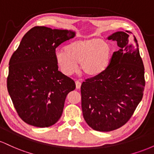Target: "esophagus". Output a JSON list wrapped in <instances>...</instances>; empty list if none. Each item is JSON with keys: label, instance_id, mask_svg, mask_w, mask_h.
Segmentation results:
<instances>
[{"label": "esophagus", "instance_id": "esophagus-1", "mask_svg": "<svg viewBox=\"0 0 154 154\" xmlns=\"http://www.w3.org/2000/svg\"><path fill=\"white\" fill-rule=\"evenodd\" d=\"M75 84H76V88H77V89H79L81 87V82H79V81L77 80L75 82Z\"/></svg>", "mask_w": 154, "mask_h": 154}]
</instances>
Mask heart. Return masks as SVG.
Returning a JSON list of instances; mask_svg holds the SVG:
<instances>
[{
  "mask_svg": "<svg viewBox=\"0 0 154 154\" xmlns=\"http://www.w3.org/2000/svg\"><path fill=\"white\" fill-rule=\"evenodd\" d=\"M55 59L61 72L71 75L80 70L88 77L103 74L110 63L111 49L109 44L98 38L76 40L66 45L64 51L55 53Z\"/></svg>",
  "mask_w": 154,
  "mask_h": 154,
  "instance_id": "heart-1",
  "label": "heart"
}]
</instances>
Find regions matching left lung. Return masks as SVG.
I'll list each match as a JSON object with an SVG mask.
<instances>
[{"label": "left lung", "instance_id": "8db88e82", "mask_svg": "<svg viewBox=\"0 0 154 154\" xmlns=\"http://www.w3.org/2000/svg\"><path fill=\"white\" fill-rule=\"evenodd\" d=\"M119 50L113 54L103 74L81 85L83 117L93 130L109 132L123 126L141 101L145 87L144 66L137 40L122 31L109 35Z\"/></svg>", "mask_w": 154, "mask_h": 154}]
</instances>
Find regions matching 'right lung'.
Returning <instances> with one entry per match:
<instances>
[{
	"instance_id": "right-lung-1",
	"label": "right lung",
	"mask_w": 154,
	"mask_h": 154,
	"mask_svg": "<svg viewBox=\"0 0 154 154\" xmlns=\"http://www.w3.org/2000/svg\"><path fill=\"white\" fill-rule=\"evenodd\" d=\"M75 31L35 26L24 35L11 57L7 88L24 122L48 128L59 121L75 82L58 69L55 51Z\"/></svg>"
}]
</instances>
